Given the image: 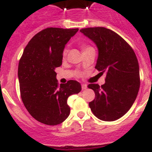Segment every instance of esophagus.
Here are the masks:
<instances>
[{
    "label": "esophagus",
    "instance_id": "obj_1",
    "mask_svg": "<svg viewBox=\"0 0 152 152\" xmlns=\"http://www.w3.org/2000/svg\"><path fill=\"white\" fill-rule=\"evenodd\" d=\"M82 90H85V89L87 88V85H86V84H82Z\"/></svg>",
    "mask_w": 152,
    "mask_h": 152
}]
</instances>
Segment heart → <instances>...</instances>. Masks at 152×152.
I'll return each mask as SVG.
<instances>
[{"mask_svg": "<svg viewBox=\"0 0 152 152\" xmlns=\"http://www.w3.org/2000/svg\"><path fill=\"white\" fill-rule=\"evenodd\" d=\"M89 48H90V46H83V47H82V49H83V51H84V50H86V49ZM63 54H64V56H65V55L66 54V50H65V51H64Z\"/></svg>", "mask_w": 152, "mask_h": 152, "instance_id": "1", "label": "heart"}]
</instances>
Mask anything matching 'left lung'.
I'll use <instances>...</instances> for the list:
<instances>
[{
  "instance_id": "left-lung-1",
  "label": "left lung",
  "mask_w": 152,
  "mask_h": 152,
  "mask_svg": "<svg viewBox=\"0 0 152 152\" xmlns=\"http://www.w3.org/2000/svg\"><path fill=\"white\" fill-rule=\"evenodd\" d=\"M80 31L98 48L95 68L102 75L106 73L104 85H88L96 95L89 106L100 120H118L129 110L138 93L140 82L137 56L123 38L110 29L94 27Z\"/></svg>"
}]
</instances>
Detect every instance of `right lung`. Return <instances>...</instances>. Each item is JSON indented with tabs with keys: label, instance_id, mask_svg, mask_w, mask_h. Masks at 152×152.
Here are the masks:
<instances>
[{
	"label": "right lung",
	"instance_id": "add662e5",
	"mask_svg": "<svg viewBox=\"0 0 152 152\" xmlns=\"http://www.w3.org/2000/svg\"><path fill=\"white\" fill-rule=\"evenodd\" d=\"M79 28H47L35 34L25 48L18 65L23 103L40 123L55 126L70 115L67 100L82 90L79 82L58 85L55 69L61 66L67 42Z\"/></svg>",
	"mask_w": 152,
	"mask_h": 152
}]
</instances>
